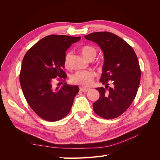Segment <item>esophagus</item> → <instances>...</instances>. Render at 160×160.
<instances>
[{
    "label": "esophagus",
    "mask_w": 160,
    "mask_h": 160,
    "mask_svg": "<svg viewBox=\"0 0 160 160\" xmlns=\"http://www.w3.org/2000/svg\"><path fill=\"white\" fill-rule=\"evenodd\" d=\"M79 89H80V91H82V92H87V91H88L89 90V89H88V88H80Z\"/></svg>",
    "instance_id": "1"
}]
</instances>
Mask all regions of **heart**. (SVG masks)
Masks as SVG:
<instances>
[{
    "label": "heart",
    "instance_id": "heart-1",
    "mask_svg": "<svg viewBox=\"0 0 160 160\" xmlns=\"http://www.w3.org/2000/svg\"><path fill=\"white\" fill-rule=\"evenodd\" d=\"M81 52L87 59H94L97 55V51L94 47L86 45L81 47ZM72 57V52H67L64 57V65L69 67ZM95 72L93 71H78L72 73L70 77L71 82L72 84L79 85L83 87H88L93 83Z\"/></svg>",
    "mask_w": 160,
    "mask_h": 160
}]
</instances>
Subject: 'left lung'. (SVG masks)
<instances>
[{
  "label": "left lung",
  "mask_w": 160,
  "mask_h": 160,
  "mask_svg": "<svg viewBox=\"0 0 160 160\" xmlns=\"http://www.w3.org/2000/svg\"><path fill=\"white\" fill-rule=\"evenodd\" d=\"M85 38L97 43L104 55L100 81L105 89L96 88L100 97L93 105V110L104 119L118 118L129 108L137 94L141 77L137 55L132 47L113 33L95 32ZM110 81L114 87L108 89Z\"/></svg>",
  "instance_id": "obj_1"
}]
</instances>
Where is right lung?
Segmentation results:
<instances>
[{
    "instance_id": "add662e5",
    "label": "right lung",
    "mask_w": 160,
    "mask_h": 160,
    "mask_svg": "<svg viewBox=\"0 0 160 160\" xmlns=\"http://www.w3.org/2000/svg\"><path fill=\"white\" fill-rule=\"evenodd\" d=\"M80 39V37L47 36L33 45L23 58L19 77L22 93L31 109L48 122L65 118L79 91L77 85L64 83L61 88H55L54 83L55 78L60 77L63 82L67 78L63 71L65 52Z\"/></svg>"
}]
</instances>
